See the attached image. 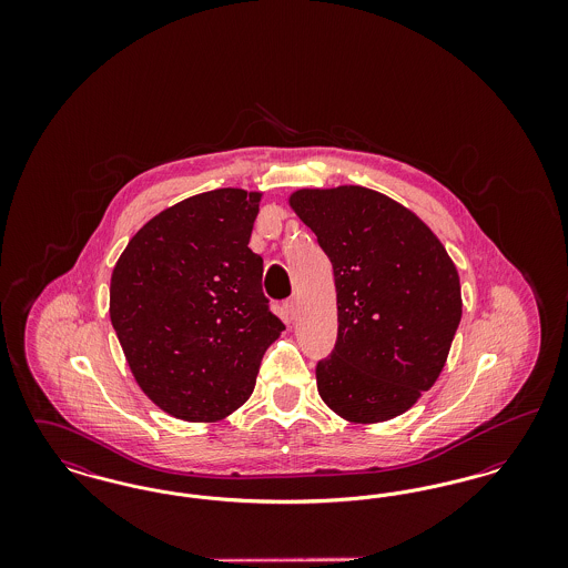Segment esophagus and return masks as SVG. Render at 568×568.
Returning a JSON list of instances; mask_svg holds the SVG:
<instances>
[{
    "instance_id": "1",
    "label": "esophagus",
    "mask_w": 568,
    "mask_h": 568,
    "mask_svg": "<svg viewBox=\"0 0 568 568\" xmlns=\"http://www.w3.org/2000/svg\"><path fill=\"white\" fill-rule=\"evenodd\" d=\"M297 311H300V304H297L296 297H292V300H287V302H285V313H287V317H290V320L297 317Z\"/></svg>"
}]
</instances>
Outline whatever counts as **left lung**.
Wrapping results in <instances>:
<instances>
[{
    "mask_svg": "<svg viewBox=\"0 0 568 568\" xmlns=\"http://www.w3.org/2000/svg\"><path fill=\"white\" fill-rule=\"evenodd\" d=\"M332 262L338 336L317 362L325 405L392 419L440 375L462 317L458 271L430 227L392 197L345 185L290 197Z\"/></svg>",
    "mask_w": 568,
    "mask_h": 568,
    "instance_id": "obj_1",
    "label": "left lung"
}]
</instances>
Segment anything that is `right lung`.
<instances>
[{
    "label": "right lung",
    "instance_id": "add662e5",
    "mask_svg": "<svg viewBox=\"0 0 568 568\" xmlns=\"http://www.w3.org/2000/svg\"><path fill=\"white\" fill-rule=\"evenodd\" d=\"M262 193L215 190L153 216L110 278V322L142 392L185 422L243 405L285 329L248 248Z\"/></svg>",
    "mask_w": 568,
    "mask_h": 568
}]
</instances>
